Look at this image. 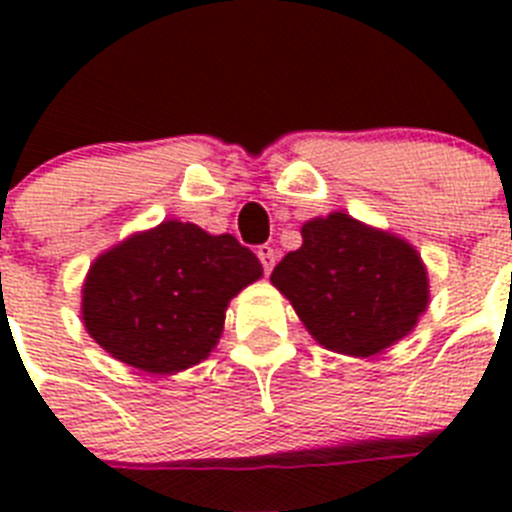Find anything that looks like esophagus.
<instances>
[{
	"instance_id": "esophagus-1",
	"label": "esophagus",
	"mask_w": 512,
	"mask_h": 512,
	"mask_svg": "<svg viewBox=\"0 0 512 512\" xmlns=\"http://www.w3.org/2000/svg\"><path fill=\"white\" fill-rule=\"evenodd\" d=\"M256 253H259L261 266H264V274H271V269H274V264H277V251H274L269 243H264V246L256 248Z\"/></svg>"
}]
</instances>
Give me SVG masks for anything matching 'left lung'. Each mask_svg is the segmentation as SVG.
<instances>
[{
	"label": "left lung",
	"instance_id": "left-lung-1",
	"mask_svg": "<svg viewBox=\"0 0 512 512\" xmlns=\"http://www.w3.org/2000/svg\"><path fill=\"white\" fill-rule=\"evenodd\" d=\"M271 284L320 346L351 356L408 336L428 305L415 248L343 212L302 225V246L274 266Z\"/></svg>",
	"mask_w": 512,
	"mask_h": 512
}]
</instances>
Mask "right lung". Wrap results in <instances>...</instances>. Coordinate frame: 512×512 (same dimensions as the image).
<instances>
[{"label": "right lung", "mask_w": 512, "mask_h": 512, "mask_svg": "<svg viewBox=\"0 0 512 512\" xmlns=\"http://www.w3.org/2000/svg\"><path fill=\"white\" fill-rule=\"evenodd\" d=\"M261 277L251 248L166 220L102 253L84 284V325L115 359L174 374L205 359L223 333L225 307Z\"/></svg>", "instance_id": "1"}]
</instances>
